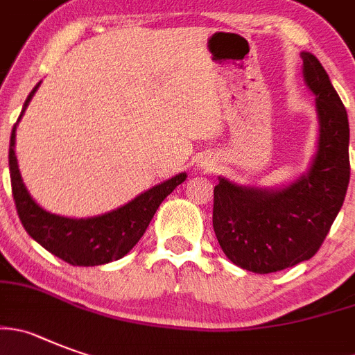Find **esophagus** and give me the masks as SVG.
<instances>
[{"instance_id":"obj_1","label":"esophagus","mask_w":355,"mask_h":355,"mask_svg":"<svg viewBox=\"0 0 355 355\" xmlns=\"http://www.w3.org/2000/svg\"><path fill=\"white\" fill-rule=\"evenodd\" d=\"M200 167L204 168V171H214V168L218 167V158L216 156H213V155H207V156H204L202 160H200Z\"/></svg>"}]
</instances>
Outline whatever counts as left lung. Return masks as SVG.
Returning a JSON list of instances; mask_svg holds the SVG:
<instances>
[{
  "label": "left lung",
  "mask_w": 355,
  "mask_h": 355,
  "mask_svg": "<svg viewBox=\"0 0 355 355\" xmlns=\"http://www.w3.org/2000/svg\"><path fill=\"white\" fill-rule=\"evenodd\" d=\"M303 77L315 95L317 153L310 168L282 188L243 187L218 178L213 229L230 262L268 275L311 259L345 200L350 180L349 116L327 71L301 52Z\"/></svg>",
  "instance_id": "8db88e82"
}]
</instances>
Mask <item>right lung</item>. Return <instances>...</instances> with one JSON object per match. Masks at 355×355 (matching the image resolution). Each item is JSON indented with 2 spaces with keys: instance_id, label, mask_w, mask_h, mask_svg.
<instances>
[{
  "instance_id": "add662e5",
  "label": "right lung",
  "mask_w": 355,
  "mask_h": 355,
  "mask_svg": "<svg viewBox=\"0 0 355 355\" xmlns=\"http://www.w3.org/2000/svg\"><path fill=\"white\" fill-rule=\"evenodd\" d=\"M38 86L40 83L26 98L19 121ZM17 123L12 128L8 149L10 181H12V195H14L17 214L26 232L38 245L71 266H102L123 259L144 236L149 222L165 197L187 180V172H180L171 180L142 191L125 206L98 216L68 218L49 213L35 202L19 172L17 156H15Z\"/></svg>"
}]
</instances>
